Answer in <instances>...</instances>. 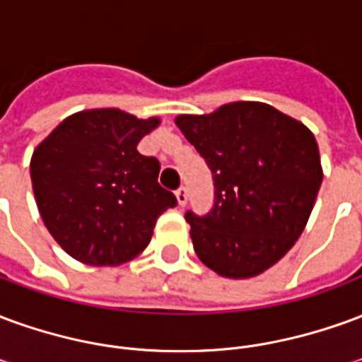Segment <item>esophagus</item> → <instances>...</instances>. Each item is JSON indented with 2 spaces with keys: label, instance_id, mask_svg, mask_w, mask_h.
Wrapping results in <instances>:
<instances>
[{
  "label": "esophagus",
  "instance_id": "obj_1",
  "mask_svg": "<svg viewBox=\"0 0 362 362\" xmlns=\"http://www.w3.org/2000/svg\"><path fill=\"white\" fill-rule=\"evenodd\" d=\"M176 199H178L180 205H186V202H188V189H186V186H180V188L176 189Z\"/></svg>",
  "mask_w": 362,
  "mask_h": 362
}]
</instances>
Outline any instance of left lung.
<instances>
[{
  "instance_id": "left-lung-1",
  "label": "left lung",
  "mask_w": 362,
  "mask_h": 362,
  "mask_svg": "<svg viewBox=\"0 0 362 362\" xmlns=\"http://www.w3.org/2000/svg\"><path fill=\"white\" fill-rule=\"evenodd\" d=\"M176 126L213 174L211 211H186L197 258L223 277L266 272L303 235L322 184L318 143L264 103H230Z\"/></svg>"
}]
</instances>
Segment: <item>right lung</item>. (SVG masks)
<instances>
[{
	"label": "right lung",
	"instance_id": "add662e5",
	"mask_svg": "<svg viewBox=\"0 0 362 362\" xmlns=\"http://www.w3.org/2000/svg\"><path fill=\"white\" fill-rule=\"evenodd\" d=\"M158 118L98 108L66 118L33 153L30 180L44 225L87 266H119L151 243L176 205L158 184L160 163L137 151Z\"/></svg>",
	"mask_w": 362,
	"mask_h": 362
}]
</instances>
